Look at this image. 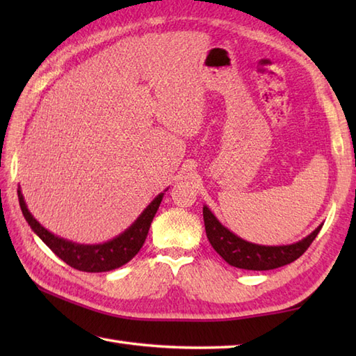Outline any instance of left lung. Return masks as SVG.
Listing matches in <instances>:
<instances>
[{
  "mask_svg": "<svg viewBox=\"0 0 356 356\" xmlns=\"http://www.w3.org/2000/svg\"><path fill=\"white\" fill-rule=\"evenodd\" d=\"M203 222H205L207 237L216 252L231 266L248 270H269L295 261L306 252L323 228V225H320L312 234L297 243L263 246L237 237L217 220L208 207H203Z\"/></svg>",
  "mask_w": 356,
  "mask_h": 356,
  "instance_id": "8db88e82",
  "label": "left lung"
}]
</instances>
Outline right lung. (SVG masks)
<instances>
[{
    "label": "right lung",
    "instance_id": "obj_1",
    "mask_svg": "<svg viewBox=\"0 0 356 356\" xmlns=\"http://www.w3.org/2000/svg\"><path fill=\"white\" fill-rule=\"evenodd\" d=\"M163 197L161 193L157 197L143 209V213L138 217L130 228L125 229L120 236L110 241H105L101 245H79L73 243L65 238H61L47 231L44 226L30 214L27 205L22 197V193L18 188V199L22 216L30 225V228L40 237L45 245H47L59 259L65 261L69 266L84 270V272H107L116 268H120L122 264L130 261L133 257L140 251L142 245L145 243L148 236L151 222L157 213L159 207Z\"/></svg>",
    "mask_w": 356,
    "mask_h": 356
}]
</instances>
